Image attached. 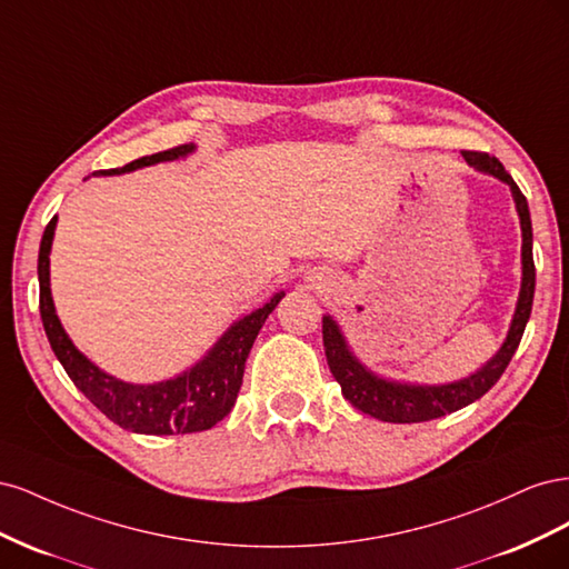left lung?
I'll return each instance as SVG.
<instances>
[{
	"instance_id": "8db88e82",
	"label": "left lung",
	"mask_w": 569,
	"mask_h": 569,
	"mask_svg": "<svg viewBox=\"0 0 569 569\" xmlns=\"http://www.w3.org/2000/svg\"><path fill=\"white\" fill-rule=\"evenodd\" d=\"M465 161L475 166L481 173L496 176L510 184L515 203H518V213L522 222V291L518 301V311H515L508 339L503 341L501 351H498L489 363L479 372L470 375L468 380H460L453 385L441 387H410V385H396L387 382L368 372L358 360L351 356L347 341H343L337 322L325 316L322 318V343L327 366H330L335 380L341 387L343 399L360 412H368L370 418L385 420V422H427L446 416V412H456L472 401L481 399L506 372L510 358L520 347V339L525 335V327L531 313L533 301V284H537V268H533L531 256V218L529 206L520 187L515 184L503 163L496 157H489L487 151H462Z\"/></svg>"
}]
</instances>
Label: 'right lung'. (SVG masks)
I'll list each match as a JSON object with an SVG mask.
<instances>
[{
	"label": "right lung",
	"instance_id": "obj_1",
	"mask_svg": "<svg viewBox=\"0 0 569 569\" xmlns=\"http://www.w3.org/2000/svg\"><path fill=\"white\" fill-rule=\"evenodd\" d=\"M192 144H180L173 149H166L151 157L137 159L123 168L111 170H97V173H126L142 166H151L159 161H170L184 157L192 151ZM57 216L47 222L40 256H38V278H40V316L47 339L51 343V351L57 353L66 375L71 377L73 385L88 396V399L104 412L109 420L118 427L130 429L137 435H189L201 432V429H211L216 422L228 416L232 410L239 387H242L244 363L249 351L253 347V339L258 337L266 318L272 313V308L280 303L284 297L282 291L274 295L266 306L258 308L251 316L234 322L230 330L222 335V339L211 349L201 363L192 370L176 377V380L159 382V385H126L113 380L111 375L101 372L84 358L73 341L68 339L63 327L54 313V303H51L49 291V249L51 237H54Z\"/></svg>",
	"mask_w": 569,
	"mask_h": 569
}]
</instances>
